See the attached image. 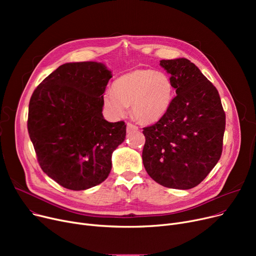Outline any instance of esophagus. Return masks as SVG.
I'll use <instances>...</instances> for the list:
<instances>
[{
  "instance_id": "esophagus-1",
  "label": "esophagus",
  "mask_w": 256,
  "mask_h": 256,
  "mask_svg": "<svg viewBox=\"0 0 256 256\" xmlns=\"http://www.w3.org/2000/svg\"><path fill=\"white\" fill-rule=\"evenodd\" d=\"M126 130L128 132H132V130H138V126L135 124H126Z\"/></svg>"
}]
</instances>
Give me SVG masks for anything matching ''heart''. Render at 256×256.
Masks as SVG:
<instances>
[{
  "label": "heart",
  "mask_w": 256,
  "mask_h": 256,
  "mask_svg": "<svg viewBox=\"0 0 256 256\" xmlns=\"http://www.w3.org/2000/svg\"><path fill=\"white\" fill-rule=\"evenodd\" d=\"M173 93L171 80L165 72L136 68L115 80L112 92L102 96V102L113 118L124 116L128 106H132L134 117L142 124H152L166 114Z\"/></svg>",
  "instance_id": "heart-1"
}]
</instances>
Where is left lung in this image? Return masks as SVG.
I'll use <instances>...</instances> for the list:
<instances>
[{"instance_id": "1", "label": "left lung", "mask_w": 256, "mask_h": 256, "mask_svg": "<svg viewBox=\"0 0 256 256\" xmlns=\"http://www.w3.org/2000/svg\"><path fill=\"white\" fill-rule=\"evenodd\" d=\"M160 65L171 76L176 96L156 124L143 128V165L160 184L192 189L221 156L225 113L218 90L190 60H160Z\"/></svg>"}]
</instances>
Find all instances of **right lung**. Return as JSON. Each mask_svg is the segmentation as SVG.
<instances>
[{"mask_svg": "<svg viewBox=\"0 0 256 256\" xmlns=\"http://www.w3.org/2000/svg\"><path fill=\"white\" fill-rule=\"evenodd\" d=\"M112 78L100 62L60 65L34 90L28 130L38 163L48 178L72 191L102 184L112 154L126 135L124 121L102 115V94Z\"/></svg>", "mask_w": 256, "mask_h": 256, "instance_id": "add662e5", "label": "right lung"}]
</instances>
